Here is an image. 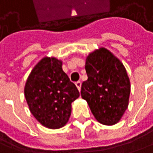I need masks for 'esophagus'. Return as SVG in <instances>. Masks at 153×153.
<instances>
[{"instance_id":"obj_1","label":"esophagus","mask_w":153,"mask_h":153,"mask_svg":"<svg viewBox=\"0 0 153 153\" xmlns=\"http://www.w3.org/2000/svg\"><path fill=\"white\" fill-rule=\"evenodd\" d=\"M76 84V87L78 88V89H79V91H80V89H81V82L80 81H78L75 83Z\"/></svg>"}]
</instances>
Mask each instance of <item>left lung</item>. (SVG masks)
Masks as SVG:
<instances>
[{"label": "left lung", "mask_w": 153, "mask_h": 153, "mask_svg": "<svg viewBox=\"0 0 153 153\" xmlns=\"http://www.w3.org/2000/svg\"><path fill=\"white\" fill-rule=\"evenodd\" d=\"M85 70L88 79L81 86L82 98L97 121L116 124L128 108L131 91L125 67L109 51L100 48L88 54Z\"/></svg>", "instance_id": "left-lung-1"}]
</instances>
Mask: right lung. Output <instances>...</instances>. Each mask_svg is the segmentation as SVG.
<instances>
[{"mask_svg":"<svg viewBox=\"0 0 153 153\" xmlns=\"http://www.w3.org/2000/svg\"><path fill=\"white\" fill-rule=\"evenodd\" d=\"M30 111L48 128L64 127L71 114V103L79 92L62 69V61L45 57L30 74L25 86Z\"/></svg>","mask_w":153,"mask_h":153,"instance_id":"right-lung-1","label":"right lung"}]
</instances>
